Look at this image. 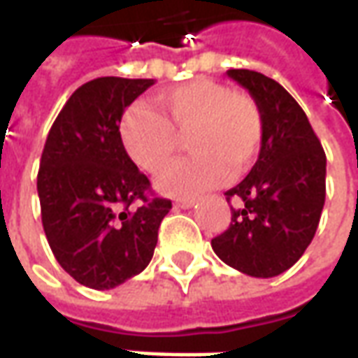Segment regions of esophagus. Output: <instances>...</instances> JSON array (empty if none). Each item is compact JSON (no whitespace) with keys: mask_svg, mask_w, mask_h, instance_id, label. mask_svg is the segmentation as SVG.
I'll list each match as a JSON object with an SVG mask.
<instances>
[{"mask_svg":"<svg viewBox=\"0 0 358 358\" xmlns=\"http://www.w3.org/2000/svg\"><path fill=\"white\" fill-rule=\"evenodd\" d=\"M176 207H180V209H189V207H194L195 205V199L194 197H186V199H178V201L174 203Z\"/></svg>","mask_w":358,"mask_h":358,"instance_id":"1","label":"esophagus"}]
</instances>
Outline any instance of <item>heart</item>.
<instances>
[{"label": "heart", "mask_w": 358, "mask_h": 358, "mask_svg": "<svg viewBox=\"0 0 358 358\" xmlns=\"http://www.w3.org/2000/svg\"><path fill=\"white\" fill-rule=\"evenodd\" d=\"M155 110L132 105L118 134L126 153L141 171L159 174L186 138L189 157L157 180L159 192L189 197L222 184L232 172H248L263 148L264 118L259 103L215 80H194L159 95Z\"/></svg>", "instance_id": "obj_1"}]
</instances>
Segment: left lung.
Instances as JSON below:
<instances>
[{
  "instance_id": "8db88e82",
  "label": "left lung",
  "mask_w": 358,
  "mask_h": 358,
  "mask_svg": "<svg viewBox=\"0 0 358 358\" xmlns=\"http://www.w3.org/2000/svg\"><path fill=\"white\" fill-rule=\"evenodd\" d=\"M228 76L248 90L264 118L263 148L238 186L230 228L210 240L228 266L272 278L292 268L315 238L326 199V155L299 103L276 80L248 69Z\"/></svg>"
}]
</instances>
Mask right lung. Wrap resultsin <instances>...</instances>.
Here are the masks:
<instances>
[{
    "label": "right lung",
    "instance_id": "add662e5",
    "mask_svg": "<svg viewBox=\"0 0 358 358\" xmlns=\"http://www.w3.org/2000/svg\"><path fill=\"white\" fill-rule=\"evenodd\" d=\"M153 84L118 76L86 82L69 97L43 145V232L57 263L92 289H113L140 274L172 209L169 199L149 197L148 176L118 134L126 107Z\"/></svg>",
    "mask_w": 358,
    "mask_h": 358
}]
</instances>
